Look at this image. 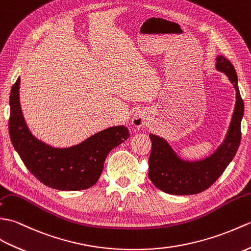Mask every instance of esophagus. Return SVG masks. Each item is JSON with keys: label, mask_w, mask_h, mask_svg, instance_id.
Here are the masks:
<instances>
[{"label": "esophagus", "mask_w": 251, "mask_h": 251, "mask_svg": "<svg viewBox=\"0 0 251 251\" xmlns=\"http://www.w3.org/2000/svg\"><path fill=\"white\" fill-rule=\"evenodd\" d=\"M146 122H147L146 115H145V113H143V111H135V113L133 114L132 125L135 127H137V129L144 126L146 125Z\"/></svg>", "instance_id": "esophagus-1"}]
</instances>
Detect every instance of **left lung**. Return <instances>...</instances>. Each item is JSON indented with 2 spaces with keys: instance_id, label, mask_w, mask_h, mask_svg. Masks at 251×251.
I'll use <instances>...</instances> for the list:
<instances>
[{
  "instance_id": "1",
  "label": "left lung",
  "mask_w": 251,
  "mask_h": 251,
  "mask_svg": "<svg viewBox=\"0 0 251 251\" xmlns=\"http://www.w3.org/2000/svg\"><path fill=\"white\" fill-rule=\"evenodd\" d=\"M216 69L225 73L236 91V102L229 130L225 141L209 157L200 161L179 158L163 137L150 134L151 152L149 157L148 176L161 191L175 196H190L208 189L218 179L235 157L241 143V122L244 102L238 90L234 66L224 55L216 58Z\"/></svg>"
}]
</instances>
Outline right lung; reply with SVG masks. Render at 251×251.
<instances>
[{"instance_id": "right-lung-1", "label": "right lung", "mask_w": 251, "mask_h": 251, "mask_svg": "<svg viewBox=\"0 0 251 251\" xmlns=\"http://www.w3.org/2000/svg\"><path fill=\"white\" fill-rule=\"evenodd\" d=\"M20 77L10 91L8 122L10 141L26 169L38 180L62 191H77L92 187L99 180L104 161L113 148L130 137L125 126H110L82 143L68 148L47 145L27 127L19 101Z\"/></svg>"}]
</instances>
